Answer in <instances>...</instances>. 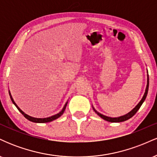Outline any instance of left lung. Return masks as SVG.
Listing matches in <instances>:
<instances>
[{"label": "left lung", "mask_w": 157, "mask_h": 157, "mask_svg": "<svg viewBox=\"0 0 157 157\" xmlns=\"http://www.w3.org/2000/svg\"><path fill=\"white\" fill-rule=\"evenodd\" d=\"M148 86H149V78H148V75H147V86H146V89H145V94H144V95H143V97H142V100H140V102H139V103L137 104V105H136L134 109L131 110L130 112L126 113V114L123 115V116L119 117H109L105 116V115L102 114V113L97 112L96 110L94 109V108L93 107L94 111H95V113H96L98 115V116H100L102 119H103V120H106V121H108V122H120L125 121V120H128V119H130V118L134 116L135 113L137 112L138 110L140 109V107H141L142 104L143 103L144 101H145V98H146L147 94V91H148Z\"/></svg>", "instance_id": "obj_1"}]
</instances>
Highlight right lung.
I'll return each mask as SVG.
<instances>
[{
  "instance_id": "add662e5",
  "label": "right lung",
  "mask_w": 157,
  "mask_h": 157,
  "mask_svg": "<svg viewBox=\"0 0 157 157\" xmlns=\"http://www.w3.org/2000/svg\"><path fill=\"white\" fill-rule=\"evenodd\" d=\"M9 94H10V98H11V100H12V102H13L14 105L16 106V108L18 109V111H20V112H21L23 115V116H24V117L26 118L28 120H29V121L36 122V123H44V122H52V121H53V120H56V119L59 118L61 115L63 113V112L65 111V109H66V105H67V103H68V102H66V103L65 104L63 109H62V111H61L60 112H59L58 113H57V114L53 115V116L49 117H47V118H35V117H31V116H29V115H27L26 113H25L24 112H23L22 110L20 109L18 106L17 105V104L15 103V101H14L13 98H12V95H11V93L10 91H9Z\"/></svg>"
}]
</instances>
